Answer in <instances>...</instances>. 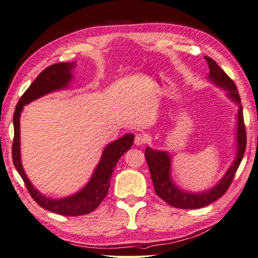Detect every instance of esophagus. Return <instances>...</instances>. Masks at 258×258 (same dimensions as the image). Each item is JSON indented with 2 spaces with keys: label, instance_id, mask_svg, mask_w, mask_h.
<instances>
[{
  "label": "esophagus",
  "instance_id": "34e87169",
  "mask_svg": "<svg viewBox=\"0 0 258 258\" xmlns=\"http://www.w3.org/2000/svg\"><path fill=\"white\" fill-rule=\"evenodd\" d=\"M146 137L144 136V135H142V134H138L137 136H136V138H135V144L136 145H138V146H140V145H143L145 142H146Z\"/></svg>",
  "mask_w": 258,
  "mask_h": 258
}]
</instances>
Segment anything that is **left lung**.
I'll use <instances>...</instances> for the list:
<instances>
[{
  "label": "left lung",
  "instance_id": "8db88e82",
  "mask_svg": "<svg viewBox=\"0 0 258 258\" xmlns=\"http://www.w3.org/2000/svg\"><path fill=\"white\" fill-rule=\"evenodd\" d=\"M208 61L210 72L208 80L217 88L226 91L231 102L238 106L236 114V156L230 163L222 178L211 188L202 191L192 192L181 188L172 178V159L167 151L153 150L151 146L145 148V158L152 176L154 188L156 194L162 200L174 208L179 209H199L212 204L218 198H221L231 184L237 169L239 168L242 158L245 152L246 137L243 121V111H242L241 99L238 93L236 85L229 79L223 70L217 66L216 62L210 57H205Z\"/></svg>",
  "mask_w": 258,
  "mask_h": 258
}]
</instances>
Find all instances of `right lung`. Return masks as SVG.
<instances>
[{"label": "right lung", "mask_w": 258, "mask_h": 258, "mask_svg": "<svg viewBox=\"0 0 258 258\" xmlns=\"http://www.w3.org/2000/svg\"><path fill=\"white\" fill-rule=\"evenodd\" d=\"M76 62H60L45 69L23 93L14 113V144L13 161L18 173L22 177L27 188L38 206L53 213L66 216L88 214L95 211L105 198L110 188L111 175L121 156L128 152L134 144L135 136L126 134L121 138L108 143L101 155L95 171L83 188L68 197L51 198L42 194L31 183L25 172L20 152V116L25 105L42 98L48 93L67 89L74 77Z\"/></svg>", "instance_id": "1"}]
</instances>
